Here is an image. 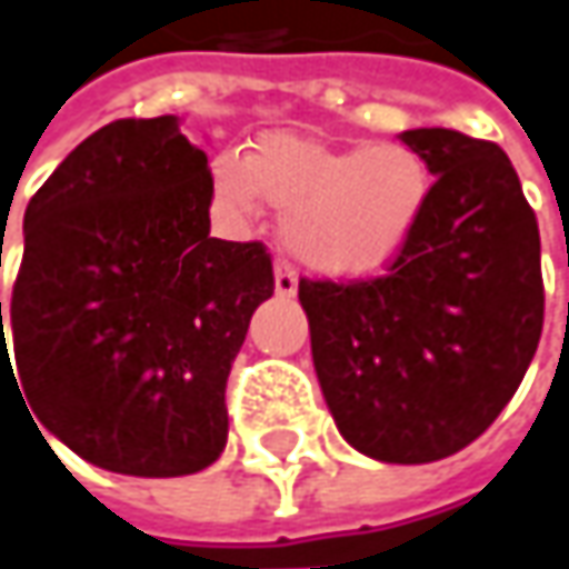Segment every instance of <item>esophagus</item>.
<instances>
[{"label":"esophagus","mask_w":569,"mask_h":569,"mask_svg":"<svg viewBox=\"0 0 569 569\" xmlns=\"http://www.w3.org/2000/svg\"><path fill=\"white\" fill-rule=\"evenodd\" d=\"M273 280H277V296L280 299H292L296 296V289H299V277H296V270L283 261H277L273 267Z\"/></svg>","instance_id":"1"}]
</instances>
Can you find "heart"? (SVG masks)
I'll return each mask as SVG.
<instances>
[{"instance_id": "b5f03b06", "label": "heart", "mask_w": 569, "mask_h": 569, "mask_svg": "<svg viewBox=\"0 0 569 569\" xmlns=\"http://www.w3.org/2000/svg\"><path fill=\"white\" fill-rule=\"evenodd\" d=\"M213 186L239 210L264 201L283 217L289 254L327 277H362L416 232L431 176L406 144L327 148L302 134H261L242 160L220 157Z\"/></svg>"}]
</instances>
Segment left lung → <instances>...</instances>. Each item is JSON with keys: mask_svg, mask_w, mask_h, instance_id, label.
Here are the masks:
<instances>
[{"mask_svg": "<svg viewBox=\"0 0 569 569\" xmlns=\"http://www.w3.org/2000/svg\"><path fill=\"white\" fill-rule=\"evenodd\" d=\"M435 176L375 280H302L311 359L346 441L381 462L472 443L517 393L545 321L539 223L510 157L453 128L402 131Z\"/></svg>", "mask_w": 569, "mask_h": 569, "instance_id": "obj_1", "label": "left lung"}]
</instances>
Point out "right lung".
Instances as JSON below:
<instances>
[{
	"instance_id": "add662e5",
	"label": "right lung",
	"mask_w": 569,
	"mask_h": 569,
	"mask_svg": "<svg viewBox=\"0 0 569 569\" xmlns=\"http://www.w3.org/2000/svg\"><path fill=\"white\" fill-rule=\"evenodd\" d=\"M210 198L207 153L157 116L93 131L24 210L18 378L33 425L100 469L176 479L223 453L226 378L273 264L210 236ZM0 337L11 368L2 302Z\"/></svg>"
}]
</instances>
